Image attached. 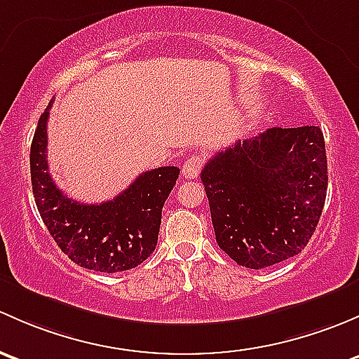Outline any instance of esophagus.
Returning <instances> with one entry per match:
<instances>
[{"mask_svg":"<svg viewBox=\"0 0 359 359\" xmlns=\"http://www.w3.org/2000/svg\"><path fill=\"white\" fill-rule=\"evenodd\" d=\"M202 165H204V157L202 155H191L181 165V175L184 180H194L201 175Z\"/></svg>","mask_w":359,"mask_h":359,"instance_id":"obj_1","label":"esophagus"}]
</instances>
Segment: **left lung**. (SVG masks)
I'll return each mask as SVG.
<instances>
[{"label":"left lung","instance_id":"obj_1","mask_svg":"<svg viewBox=\"0 0 359 359\" xmlns=\"http://www.w3.org/2000/svg\"><path fill=\"white\" fill-rule=\"evenodd\" d=\"M216 242L236 264L268 268L297 256L315 233L328 184L318 126L271 128L235 142L201 175Z\"/></svg>","mask_w":359,"mask_h":359}]
</instances>
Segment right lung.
Listing matches in <instances>:
<instances>
[{"label":"right lung","instance_id":"obj_1","mask_svg":"<svg viewBox=\"0 0 359 359\" xmlns=\"http://www.w3.org/2000/svg\"><path fill=\"white\" fill-rule=\"evenodd\" d=\"M39 117L31 145V183L39 216L62 252L81 268L117 273L136 268L155 250L162 207L180 168L140 175L123 194L102 204H81L62 194L48 171V116Z\"/></svg>","mask_w":359,"mask_h":359}]
</instances>
